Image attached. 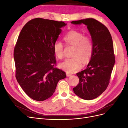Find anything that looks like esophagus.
Returning a JSON list of instances; mask_svg holds the SVG:
<instances>
[{
	"label": "esophagus",
	"mask_w": 128,
	"mask_h": 128,
	"mask_svg": "<svg viewBox=\"0 0 128 128\" xmlns=\"http://www.w3.org/2000/svg\"><path fill=\"white\" fill-rule=\"evenodd\" d=\"M66 75H67V77H69V76H72V75L71 74H70V73H68V72H67V73H66Z\"/></svg>",
	"instance_id": "34e87169"
}]
</instances>
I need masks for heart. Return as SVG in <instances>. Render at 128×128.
<instances>
[{
  "label": "heart",
  "instance_id": "b5f03b06",
  "mask_svg": "<svg viewBox=\"0 0 128 128\" xmlns=\"http://www.w3.org/2000/svg\"><path fill=\"white\" fill-rule=\"evenodd\" d=\"M66 44L74 46L72 58H67L59 64V67L67 72H73L82 66V61L86 63L92 56L94 45L90 37L77 31H72L64 37ZM54 53L57 58L64 57V45L60 40H56L53 45Z\"/></svg>",
  "mask_w": 128,
  "mask_h": 128
}]
</instances>
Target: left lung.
Returning a JSON list of instances; mask_svg holds the SVG:
<instances>
[{
	"label": "left lung",
	"mask_w": 128,
	"mask_h": 128,
	"mask_svg": "<svg viewBox=\"0 0 128 128\" xmlns=\"http://www.w3.org/2000/svg\"><path fill=\"white\" fill-rule=\"evenodd\" d=\"M71 23L86 24L91 36L94 51L91 60L85 70L76 74L80 81L73 91L80 98L92 100L102 94L110 83L115 62L113 40L107 27L94 18Z\"/></svg>",
	"instance_id": "left-lung-1"
}]
</instances>
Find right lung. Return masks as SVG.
<instances>
[{
    "label": "right lung",
    "instance_id": "1",
    "mask_svg": "<svg viewBox=\"0 0 128 128\" xmlns=\"http://www.w3.org/2000/svg\"><path fill=\"white\" fill-rule=\"evenodd\" d=\"M66 24L42 18L28 21L19 34L14 50L15 77L30 98L44 101L53 95L66 74L56 67L53 45Z\"/></svg>",
    "mask_w": 128,
    "mask_h": 128
}]
</instances>
